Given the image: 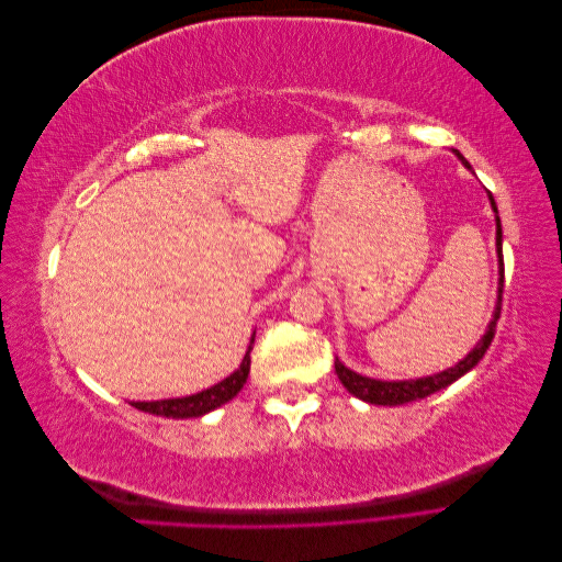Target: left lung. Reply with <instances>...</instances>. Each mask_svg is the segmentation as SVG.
<instances>
[{
	"mask_svg": "<svg viewBox=\"0 0 562 562\" xmlns=\"http://www.w3.org/2000/svg\"><path fill=\"white\" fill-rule=\"evenodd\" d=\"M454 157L462 161L469 171H471V164L459 155L457 149ZM487 199H490V206L492 211H495V225H497V265H499V283H497V304H495V312H492V318L487 323L485 328V335L475 342V347L464 356L462 361L454 363L452 368H446L440 372H434V375H427V378H417V380H375V378H366L361 375V372H356L351 368H347L342 361L337 359L335 356V372L339 382L345 384V389L349 391L351 396L361 398L370 405H405V403H413V401H419V398H427L431 394H436V391L450 386L452 382H457L462 375H467V372L471 368H475L481 363V359L485 356L487 347L492 345V337H495V330H497V321H499V312H502V293H504V252H502V223H499V211H497V203L495 199H492V194L487 192Z\"/></svg>",
	"mask_w": 562,
	"mask_h": 562,
	"instance_id": "left-lung-1",
	"label": "left lung"
}]
</instances>
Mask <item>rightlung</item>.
Segmentation results:
<instances>
[{
    "instance_id": "1",
    "label": "right lung",
    "mask_w": 562,
    "mask_h": 562,
    "mask_svg": "<svg viewBox=\"0 0 562 562\" xmlns=\"http://www.w3.org/2000/svg\"><path fill=\"white\" fill-rule=\"evenodd\" d=\"M252 345H255V333L250 335V345H248V351L244 356L241 366L236 368L229 378L199 391V394L180 396V398H161V401H131V405L138 407V411H143V413L157 415V417H171V419H190V417L209 415L215 411V407L232 401L244 389V384L248 380V372H250Z\"/></svg>"
}]
</instances>
